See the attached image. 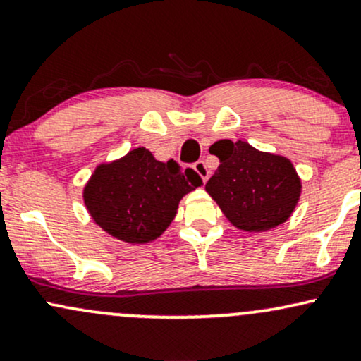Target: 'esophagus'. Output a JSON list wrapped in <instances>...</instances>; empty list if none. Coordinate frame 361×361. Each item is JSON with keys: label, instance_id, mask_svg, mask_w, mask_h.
I'll use <instances>...</instances> for the list:
<instances>
[{"label": "esophagus", "instance_id": "1", "mask_svg": "<svg viewBox=\"0 0 361 361\" xmlns=\"http://www.w3.org/2000/svg\"><path fill=\"white\" fill-rule=\"evenodd\" d=\"M193 169L198 173V176H200L202 180H204V181L209 180L210 171H209V168H207V164L204 163V161H197V163L193 164Z\"/></svg>", "mask_w": 361, "mask_h": 361}]
</instances>
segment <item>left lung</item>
<instances>
[{
	"label": "left lung",
	"mask_w": 361,
	"mask_h": 361,
	"mask_svg": "<svg viewBox=\"0 0 361 361\" xmlns=\"http://www.w3.org/2000/svg\"><path fill=\"white\" fill-rule=\"evenodd\" d=\"M210 149L221 164L205 190L233 226L263 233L292 215L302 183L290 159L261 152L244 140L224 139Z\"/></svg>",
	"instance_id": "8db88e82"
}]
</instances>
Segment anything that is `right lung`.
<instances>
[{"instance_id": "obj_1", "label": "right lung", "mask_w": 361, "mask_h": 361, "mask_svg": "<svg viewBox=\"0 0 361 361\" xmlns=\"http://www.w3.org/2000/svg\"><path fill=\"white\" fill-rule=\"evenodd\" d=\"M202 185V178L178 163L157 161L146 147L97 166L82 190L94 222L123 243L154 241L175 219L178 204Z\"/></svg>"}]
</instances>
